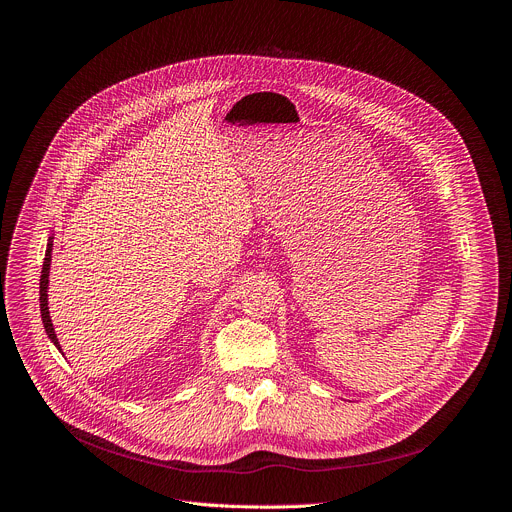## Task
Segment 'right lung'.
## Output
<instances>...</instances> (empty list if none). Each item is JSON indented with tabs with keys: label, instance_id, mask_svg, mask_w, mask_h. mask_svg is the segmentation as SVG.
<instances>
[{
	"label": "right lung",
	"instance_id": "obj_1",
	"mask_svg": "<svg viewBox=\"0 0 512 512\" xmlns=\"http://www.w3.org/2000/svg\"><path fill=\"white\" fill-rule=\"evenodd\" d=\"M51 238L47 242V251H45V259H43V270H41V282H39V303H41V317H43V326H45V332L47 336L51 338V342L56 344L60 348V342H58V336H56V330H53V324H51V317H49V307H47V284H49V261H51ZM62 351V348H60Z\"/></svg>",
	"mask_w": 512,
	"mask_h": 512
}]
</instances>
